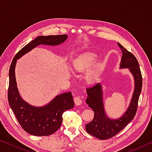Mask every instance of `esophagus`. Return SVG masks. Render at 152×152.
I'll return each mask as SVG.
<instances>
[{
	"mask_svg": "<svg viewBox=\"0 0 152 152\" xmlns=\"http://www.w3.org/2000/svg\"><path fill=\"white\" fill-rule=\"evenodd\" d=\"M74 102H75V104L77 105V106H79V105H80L82 103V99L80 98V96H76L74 98Z\"/></svg>",
	"mask_w": 152,
	"mask_h": 152,
	"instance_id": "esophagus-1",
	"label": "esophagus"
}]
</instances>
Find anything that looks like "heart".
Segmentation results:
<instances>
[{"instance_id": "obj_1", "label": "heart", "mask_w": 152, "mask_h": 152, "mask_svg": "<svg viewBox=\"0 0 152 152\" xmlns=\"http://www.w3.org/2000/svg\"><path fill=\"white\" fill-rule=\"evenodd\" d=\"M96 59V56L93 53H87L82 58L79 60L74 65V68L76 70H82V69L88 68L93 64ZM94 77V74L91 73L89 75V79L92 80Z\"/></svg>"}]
</instances>
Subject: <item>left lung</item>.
Here are the masks:
<instances>
[{"label":"left lung","mask_w":152,"mask_h":152,"mask_svg":"<svg viewBox=\"0 0 152 152\" xmlns=\"http://www.w3.org/2000/svg\"><path fill=\"white\" fill-rule=\"evenodd\" d=\"M118 45L123 53L120 68H129L134 78L135 89L127 110L119 119L113 120L108 118L104 112L101 84L98 83L86 88L88 97L86 102L94 112V116L92 121L86 125V130L89 134L100 140H107L114 137L133 119L137 112L139 98L142 88V76L137 60L132 53L120 43H118Z\"/></svg>","instance_id":"obj_1"}]
</instances>
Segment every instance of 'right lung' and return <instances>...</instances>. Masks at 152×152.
I'll use <instances>...</instances> for the list:
<instances>
[{
  "mask_svg": "<svg viewBox=\"0 0 152 152\" xmlns=\"http://www.w3.org/2000/svg\"><path fill=\"white\" fill-rule=\"evenodd\" d=\"M68 35L39 36L18 52L12 61L9 69L8 101L18 122L25 132L33 135L47 136L55 133L61 127L62 115L74 106L71 92L56 96L45 106L35 107L22 99L18 91L15 78L17 60L29 52L36 46L43 44L58 45L65 42Z\"/></svg>",
  "mask_w": 152,
  "mask_h": 152,
  "instance_id": "right-lung-1",
  "label": "right lung"
}]
</instances>
